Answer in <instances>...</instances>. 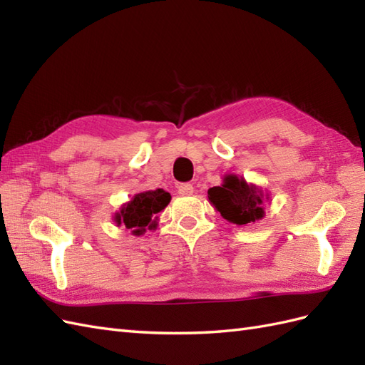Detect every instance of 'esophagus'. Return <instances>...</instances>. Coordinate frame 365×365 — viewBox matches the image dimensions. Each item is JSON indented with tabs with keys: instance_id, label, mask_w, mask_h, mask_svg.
<instances>
[{
	"instance_id": "1",
	"label": "esophagus",
	"mask_w": 365,
	"mask_h": 365,
	"mask_svg": "<svg viewBox=\"0 0 365 365\" xmlns=\"http://www.w3.org/2000/svg\"><path fill=\"white\" fill-rule=\"evenodd\" d=\"M177 192H179L180 195H192L194 192V186L191 183H182L179 185V188H177Z\"/></svg>"
}]
</instances>
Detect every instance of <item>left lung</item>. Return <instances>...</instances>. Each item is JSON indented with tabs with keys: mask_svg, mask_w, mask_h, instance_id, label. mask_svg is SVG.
I'll list each match as a JSON object with an SVG mask.
<instances>
[{
	"mask_svg": "<svg viewBox=\"0 0 365 365\" xmlns=\"http://www.w3.org/2000/svg\"><path fill=\"white\" fill-rule=\"evenodd\" d=\"M208 200L223 219L240 227L264 219V203L269 202V194L244 177L225 174L220 186L208 190Z\"/></svg>",
	"mask_w": 365,
	"mask_h": 365,
	"instance_id": "obj_1",
	"label": "left lung"
}]
</instances>
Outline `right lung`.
<instances>
[{
	"label": "right lung",
	"instance_id": "right-lung-1",
	"mask_svg": "<svg viewBox=\"0 0 365 365\" xmlns=\"http://www.w3.org/2000/svg\"><path fill=\"white\" fill-rule=\"evenodd\" d=\"M171 202V194L162 188L142 191L129 202L121 205L114 214L117 227H123L134 236H142L146 230H155L158 225V212H162Z\"/></svg>",
	"mask_w": 365,
	"mask_h": 365
}]
</instances>
